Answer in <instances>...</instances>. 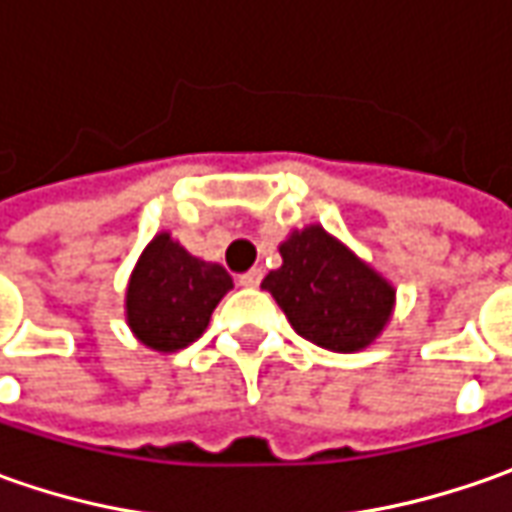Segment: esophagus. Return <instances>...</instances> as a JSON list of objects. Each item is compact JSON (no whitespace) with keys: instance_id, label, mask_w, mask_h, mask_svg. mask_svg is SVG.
<instances>
[{"instance_id":"1","label":"esophagus","mask_w":512,"mask_h":512,"mask_svg":"<svg viewBox=\"0 0 512 512\" xmlns=\"http://www.w3.org/2000/svg\"><path fill=\"white\" fill-rule=\"evenodd\" d=\"M262 276H265V273H262V267H250L247 273H242V276H239V285H242V287H259Z\"/></svg>"}]
</instances>
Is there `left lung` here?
Returning a JSON list of instances; mask_svg holds the SVG:
<instances>
[{
    "mask_svg": "<svg viewBox=\"0 0 512 512\" xmlns=\"http://www.w3.org/2000/svg\"><path fill=\"white\" fill-rule=\"evenodd\" d=\"M279 253L282 267L270 270L262 287L299 336L336 353H353L382 333L396 290L325 227L296 230Z\"/></svg>",
    "mask_w": 512,
    "mask_h": 512,
    "instance_id": "left-lung-1",
    "label": "left lung"
}]
</instances>
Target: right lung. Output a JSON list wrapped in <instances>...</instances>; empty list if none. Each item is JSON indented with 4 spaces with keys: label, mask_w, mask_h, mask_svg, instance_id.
Here are the masks:
<instances>
[{
    "label": "right lung",
    "mask_w": 512,
    "mask_h": 512,
    "mask_svg": "<svg viewBox=\"0 0 512 512\" xmlns=\"http://www.w3.org/2000/svg\"><path fill=\"white\" fill-rule=\"evenodd\" d=\"M230 287L225 267L190 256L162 233L145 247L130 276L125 299L130 330L159 353L182 350L205 333L210 313Z\"/></svg>",
    "instance_id": "right-lung-1"
}]
</instances>
